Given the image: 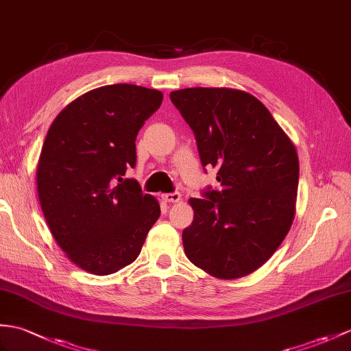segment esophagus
Here are the masks:
<instances>
[{
  "label": "esophagus",
  "instance_id": "esophagus-1",
  "mask_svg": "<svg viewBox=\"0 0 351 351\" xmlns=\"http://www.w3.org/2000/svg\"><path fill=\"white\" fill-rule=\"evenodd\" d=\"M161 197H162V200L167 202V203H178L179 200H181V194H179L178 191H175V193H167V194H162Z\"/></svg>",
  "mask_w": 351,
  "mask_h": 351
}]
</instances>
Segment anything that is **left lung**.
Returning a JSON list of instances; mask_svg holds the SVG:
<instances>
[{
	"label": "left lung",
	"instance_id": "left-lung-1",
	"mask_svg": "<svg viewBox=\"0 0 351 351\" xmlns=\"http://www.w3.org/2000/svg\"><path fill=\"white\" fill-rule=\"evenodd\" d=\"M170 100L194 132L203 166L221 190L190 199L185 256L221 280L265 265L286 238L296 210L299 158L295 145L254 95L232 88H185Z\"/></svg>",
	"mask_w": 351,
	"mask_h": 351
}]
</instances>
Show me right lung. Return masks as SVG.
Instances as JSON below:
<instances>
[{
    "label": "right lung",
    "instance_id": "obj_1",
    "mask_svg": "<svg viewBox=\"0 0 351 351\" xmlns=\"http://www.w3.org/2000/svg\"><path fill=\"white\" fill-rule=\"evenodd\" d=\"M162 93L130 84L95 88L58 113L37 166L46 223L73 263L94 275L115 274L141 254L160 217L158 200L136 179V137Z\"/></svg>",
    "mask_w": 351,
    "mask_h": 351
}]
</instances>
